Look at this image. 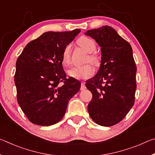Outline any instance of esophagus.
I'll return each mask as SVG.
<instances>
[{
  "label": "esophagus",
  "mask_w": 155,
  "mask_h": 155,
  "mask_svg": "<svg viewBox=\"0 0 155 155\" xmlns=\"http://www.w3.org/2000/svg\"><path fill=\"white\" fill-rule=\"evenodd\" d=\"M85 89H86V87H85V83H81V90H85Z\"/></svg>",
  "instance_id": "obj_1"
}]
</instances>
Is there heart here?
Masks as SVG:
<instances>
[{
    "mask_svg": "<svg viewBox=\"0 0 155 155\" xmlns=\"http://www.w3.org/2000/svg\"><path fill=\"white\" fill-rule=\"evenodd\" d=\"M78 43L88 53H92L96 51V45L92 39L87 37L83 36L78 39ZM71 57V46L68 44L65 47L62 53V61L65 65H68L70 63ZM89 61L95 65L100 64V58L95 54L89 55ZM68 74L77 79H85L91 77L94 74L93 68L90 64H85L78 66H74L68 70Z\"/></svg>",
    "mask_w": 155,
    "mask_h": 155,
    "instance_id": "obj_1",
    "label": "heart"
}]
</instances>
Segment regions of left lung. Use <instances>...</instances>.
I'll list each match as a JSON object with an SVG mask.
<instances>
[{"label":"left lung","mask_w":155,"mask_h":155,"mask_svg":"<svg viewBox=\"0 0 155 155\" xmlns=\"http://www.w3.org/2000/svg\"><path fill=\"white\" fill-rule=\"evenodd\" d=\"M101 46V66L86 81L92 99L87 109L96 124L111 127L119 123L135 103L137 68L130 44L109 26L85 32Z\"/></svg>","instance_id":"left-lung-1"}]
</instances>
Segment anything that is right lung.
I'll list each match as a JSON object with an SVG mask.
<instances>
[{
	"mask_svg": "<svg viewBox=\"0 0 155 155\" xmlns=\"http://www.w3.org/2000/svg\"><path fill=\"white\" fill-rule=\"evenodd\" d=\"M81 32L48 31L30 41L17 59L14 81L17 101L30 122L51 126L64 116L81 82L66 78L62 65L65 47Z\"/></svg>",
	"mask_w": 155,
	"mask_h": 155,
	"instance_id": "1",
	"label": "right lung"
}]
</instances>
